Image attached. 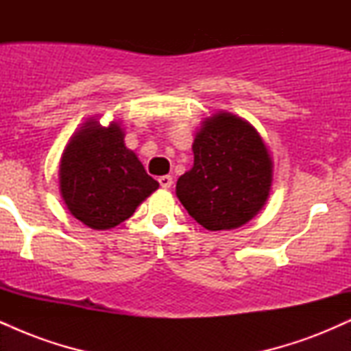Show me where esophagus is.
<instances>
[{
    "instance_id": "obj_1",
    "label": "esophagus",
    "mask_w": 351,
    "mask_h": 351,
    "mask_svg": "<svg viewBox=\"0 0 351 351\" xmlns=\"http://www.w3.org/2000/svg\"><path fill=\"white\" fill-rule=\"evenodd\" d=\"M158 181H160V184H162V188H165V189H168V188H171V184H173V178L170 175H165V176H160L158 178Z\"/></svg>"
}]
</instances>
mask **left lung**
<instances>
[{
	"instance_id": "left-lung-1",
	"label": "left lung",
	"mask_w": 351,
	"mask_h": 351,
	"mask_svg": "<svg viewBox=\"0 0 351 351\" xmlns=\"http://www.w3.org/2000/svg\"><path fill=\"white\" fill-rule=\"evenodd\" d=\"M191 170L176 181V196L189 216L209 231H229L252 219L272 188L267 145L247 120L216 112L193 140Z\"/></svg>"
}]
</instances>
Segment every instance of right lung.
Masks as SVG:
<instances>
[{"mask_svg":"<svg viewBox=\"0 0 351 351\" xmlns=\"http://www.w3.org/2000/svg\"><path fill=\"white\" fill-rule=\"evenodd\" d=\"M123 138L122 123L112 120L102 127L90 117L74 132L60 156L64 204L75 219L97 231L119 226L160 186Z\"/></svg>","mask_w":351,"mask_h":351,"instance_id":"obj_1","label":"right lung"}]
</instances>
